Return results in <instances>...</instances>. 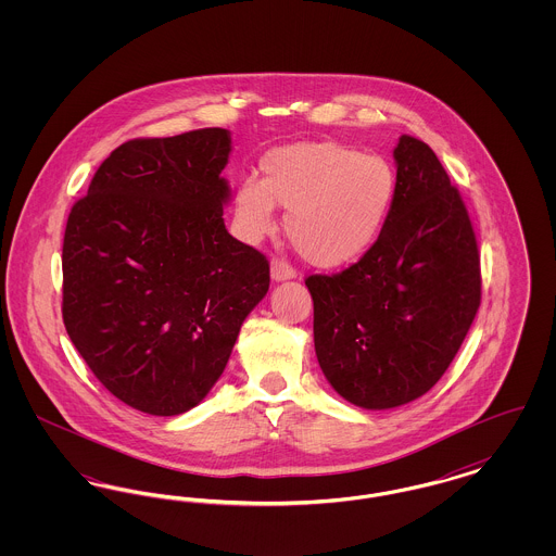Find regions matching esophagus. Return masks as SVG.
Segmentation results:
<instances>
[{
    "mask_svg": "<svg viewBox=\"0 0 556 556\" xmlns=\"http://www.w3.org/2000/svg\"><path fill=\"white\" fill-rule=\"evenodd\" d=\"M270 277H273L275 281L293 279V277H295V268L288 265L286 261H281V258H273V261H270Z\"/></svg>",
    "mask_w": 556,
    "mask_h": 556,
    "instance_id": "1",
    "label": "esophagus"
}]
</instances>
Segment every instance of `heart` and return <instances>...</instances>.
<instances>
[{
	"label": "heart",
	"instance_id": "obj_1",
	"mask_svg": "<svg viewBox=\"0 0 556 556\" xmlns=\"http://www.w3.org/2000/svg\"><path fill=\"white\" fill-rule=\"evenodd\" d=\"M396 168L340 141H300L261 160V179L236 189L243 238L266 236L275 206L288 208L286 233L298 254L323 268L352 265L381 236L394 206Z\"/></svg>",
	"mask_w": 556,
	"mask_h": 556
}]
</instances>
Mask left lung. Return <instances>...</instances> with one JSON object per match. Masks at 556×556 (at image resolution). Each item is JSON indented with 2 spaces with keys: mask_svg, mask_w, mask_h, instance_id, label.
<instances>
[{
  "mask_svg": "<svg viewBox=\"0 0 556 556\" xmlns=\"http://www.w3.org/2000/svg\"><path fill=\"white\" fill-rule=\"evenodd\" d=\"M396 200L358 263L311 275L315 350L333 390L363 408H394L446 372L481 304L476 231L433 150L402 135Z\"/></svg>",
  "mask_w": 556,
  "mask_h": 556,
  "instance_id": "8db88e82",
  "label": "left lung"
}]
</instances>
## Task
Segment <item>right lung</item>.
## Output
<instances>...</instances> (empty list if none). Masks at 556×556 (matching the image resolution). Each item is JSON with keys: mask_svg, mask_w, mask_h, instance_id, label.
<instances>
[{"mask_svg": "<svg viewBox=\"0 0 556 556\" xmlns=\"http://www.w3.org/2000/svg\"><path fill=\"white\" fill-rule=\"evenodd\" d=\"M229 152L218 127L125 141L66 220L68 338L112 396L148 415L204 400L268 291L265 254L225 229Z\"/></svg>", "mask_w": 556, "mask_h": 556, "instance_id": "right-lung-1", "label": "right lung"}]
</instances>
